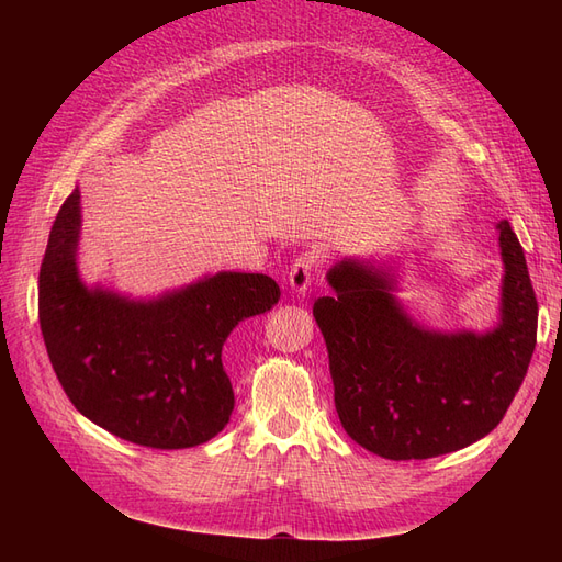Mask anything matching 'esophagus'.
Listing matches in <instances>:
<instances>
[{"mask_svg":"<svg viewBox=\"0 0 562 562\" xmlns=\"http://www.w3.org/2000/svg\"><path fill=\"white\" fill-rule=\"evenodd\" d=\"M318 267H321L318 250H307V252L300 255V258L291 267V274H288V283H291V288H293L295 293L304 295V293L310 291V285H312L314 277H316Z\"/></svg>","mask_w":562,"mask_h":562,"instance_id":"esophagus-1","label":"esophagus"}]
</instances>
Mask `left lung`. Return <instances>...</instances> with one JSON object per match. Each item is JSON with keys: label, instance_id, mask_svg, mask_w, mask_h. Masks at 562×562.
<instances>
[{"label": "left lung", "instance_id": "1", "mask_svg": "<svg viewBox=\"0 0 562 562\" xmlns=\"http://www.w3.org/2000/svg\"><path fill=\"white\" fill-rule=\"evenodd\" d=\"M499 323L487 333H438L394 297L391 267L345 258L328 271L333 297L314 302L351 440L384 459L462 450L504 419L537 345V297L522 248L502 220Z\"/></svg>", "mask_w": 562, "mask_h": 562}]
</instances>
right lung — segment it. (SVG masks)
<instances>
[{"label": "right lung", "instance_id": "right-lung-1", "mask_svg": "<svg viewBox=\"0 0 562 562\" xmlns=\"http://www.w3.org/2000/svg\"><path fill=\"white\" fill-rule=\"evenodd\" d=\"M79 190L60 206L40 269V326L77 411L135 446L180 450L225 429L234 391L223 345L281 297L267 274L220 271L157 300L87 288L77 271Z\"/></svg>", "mask_w": 562, "mask_h": 562}]
</instances>
